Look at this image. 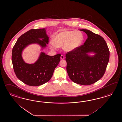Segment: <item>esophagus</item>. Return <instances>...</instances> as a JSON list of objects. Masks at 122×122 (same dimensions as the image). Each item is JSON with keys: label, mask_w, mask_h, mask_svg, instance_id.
I'll list each match as a JSON object with an SVG mask.
<instances>
[{"label": "esophagus", "mask_w": 122, "mask_h": 122, "mask_svg": "<svg viewBox=\"0 0 122 122\" xmlns=\"http://www.w3.org/2000/svg\"><path fill=\"white\" fill-rule=\"evenodd\" d=\"M64 58H65L64 56L63 55H61V60H63Z\"/></svg>", "instance_id": "34e87169"}]
</instances>
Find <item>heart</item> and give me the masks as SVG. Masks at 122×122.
<instances>
[{"label":"heart","instance_id":"b5f03b06","mask_svg":"<svg viewBox=\"0 0 122 122\" xmlns=\"http://www.w3.org/2000/svg\"><path fill=\"white\" fill-rule=\"evenodd\" d=\"M83 38L81 32L76 31L61 32L53 38L52 46L63 47L66 51H71L81 45Z\"/></svg>","mask_w":122,"mask_h":122}]
</instances>
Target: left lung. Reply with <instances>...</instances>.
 Instances as JSON below:
<instances>
[{"label": "left lung", "instance_id": "8db88e82", "mask_svg": "<svg viewBox=\"0 0 122 122\" xmlns=\"http://www.w3.org/2000/svg\"><path fill=\"white\" fill-rule=\"evenodd\" d=\"M87 35L84 44L66 54V71L70 79L79 85H90L98 81L105 72L109 59V51L103 37L87 29H81ZM96 54L90 57L86 54Z\"/></svg>", "mask_w": 122, "mask_h": 122}]
</instances>
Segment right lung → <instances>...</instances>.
Here are the masks:
<instances>
[{
	"mask_svg": "<svg viewBox=\"0 0 122 122\" xmlns=\"http://www.w3.org/2000/svg\"><path fill=\"white\" fill-rule=\"evenodd\" d=\"M39 38H42L43 40ZM48 40L45 28L32 29L20 36L13 47L12 61L14 71L18 79L28 86H41L49 81L60 61L61 55L50 56L41 52L35 63L28 64L23 60L22 51L32 43H38L45 47Z\"/></svg>",
	"mask_w": 122,
	"mask_h": 122,
	"instance_id": "right-lung-1",
	"label": "right lung"
}]
</instances>
